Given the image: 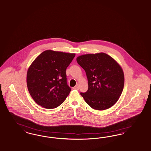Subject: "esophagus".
<instances>
[{
	"mask_svg": "<svg viewBox=\"0 0 151 151\" xmlns=\"http://www.w3.org/2000/svg\"><path fill=\"white\" fill-rule=\"evenodd\" d=\"M73 88V89H76V90H78V89H79V85H78V84L76 85L75 87Z\"/></svg>",
	"mask_w": 151,
	"mask_h": 151,
	"instance_id": "34e87169",
	"label": "esophagus"
}]
</instances>
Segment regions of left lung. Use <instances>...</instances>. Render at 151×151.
Wrapping results in <instances>:
<instances>
[{
  "label": "left lung",
  "mask_w": 151,
  "mask_h": 151,
  "mask_svg": "<svg viewBox=\"0 0 151 151\" xmlns=\"http://www.w3.org/2000/svg\"><path fill=\"white\" fill-rule=\"evenodd\" d=\"M76 61L86 72L88 90L81 93L93 109L103 110L114 105L119 98L124 84L122 68L113 58L105 53L86 54Z\"/></svg>",
  "instance_id": "obj_1"
}]
</instances>
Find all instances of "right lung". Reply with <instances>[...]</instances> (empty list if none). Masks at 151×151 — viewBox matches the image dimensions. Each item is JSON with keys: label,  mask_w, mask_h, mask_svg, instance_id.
<instances>
[{"label": "right lung", "mask_w": 151, "mask_h": 151, "mask_svg": "<svg viewBox=\"0 0 151 151\" xmlns=\"http://www.w3.org/2000/svg\"><path fill=\"white\" fill-rule=\"evenodd\" d=\"M75 53L46 50L32 63L27 73L29 93L37 104L46 109L57 108L71 91L66 70Z\"/></svg>", "instance_id": "add662e5"}]
</instances>
